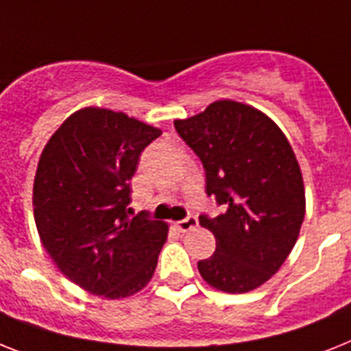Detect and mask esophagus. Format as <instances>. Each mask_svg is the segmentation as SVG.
<instances>
[{"mask_svg":"<svg viewBox=\"0 0 351 351\" xmlns=\"http://www.w3.org/2000/svg\"><path fill=\"white\" fill-rule=\"evenodd\" d=\"M197 224H199L197 217H186L184 221L176 222V228H178L181 233H184V231H190V230H193V228H197Z\"/></svg>","mask_w":351,"mask_h":351,"instance_id":"1","label":"esophagus"}]
</instances>
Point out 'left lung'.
I'll list each match as a JSON object with an SVG mask.
<instances>
[{"label": "left lung", "instance_id": "8db88e82", "mask_svg": "<svg viewBox=\"0 0 351 351\" xmlns=\"http://www.w3.org/2000/svg\"><path fill=\"white\" fill-rule=\"evenodd\" d=\"M173 125L201 158L208 195L224 204L219 217H199L217 242L215 253L197 263L202 280L230 294L258 289L291 254L305 219V184L291 143L265 112L228 98Z\"/></svg>", "mask_w": 351, "mask_h": 351}]
</instances>
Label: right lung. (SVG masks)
I'll return each instance as SVG.
<instances>
[{
  "label": "right lung",
  "mask_w": 351,
  "mask_h": 351,
  "mask_svg": "<svg viewBox=\"0 0 351 351\" xmlns=\"http://www.w3.org/2000/svg\"><path fill=\"white\" fill-rule=\"evenodd\" d=\"M161 129L102 107H82L43 149L34 179V219L59 271L107 300L152 280L169 226L130 219V184L141 150Z\"/></svg>",
  "instance_id": "obj_1"
}]
</instances>
